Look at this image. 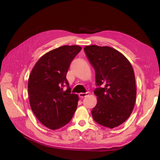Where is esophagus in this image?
Instances as JSON below:
<instances>
[{"instance_id": "34e87169", "label": "esophagus", "mask_w": 160, "mask_h": 160, "mask_svg": "<svg viewBox=\"0 0 160 160\" xmlns=\"http://www.w3.org/2000/svg\"><path fill=\"white\" fill-rule=\"evenodd\" d=\"M89 94H90V92H81L79 94V97L80 98H84V97L88 96Z\"/></svg>"}]
</instances>
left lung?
<instances>
[{
	"mask_svg": "<svg viewBox=\"0 0 160 160\" xmlns=\"http://www.w3.org/2000/svg\"><path fill=\"white\" fill-rule=\"evenodd\" d=\"M85 54L95 70L97 97L92 110L94 120L100 125L113 128L129 118L136 99L133 69L130 61L118 51L109 47L86 46Z\"/></svg>",
	"mask_w": 160,
	"mask_h": 160,
	"instance_id": "8db88e82",
	"label": "left lung"
}]
</instances>
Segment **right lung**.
Segmentation results:
<instances>
[{"instance_id":"add662e5","label":"right lung","mask_w":160,"mask_h":160,"mask_svg":"<svg viewBox=\"0 0 160 160\" xmlns=\"http://www.w3.org/2000/svg\"><path fill=\"white\" fill-rule=\"evenodd\" d=\"M81 49L80 46L64 45L48 51L38 60L29 75V104L38 120L48 128L66 125L77 109L78 95L71 94L66 74Z\"/></svg>"}]
</instances>
